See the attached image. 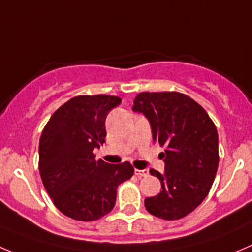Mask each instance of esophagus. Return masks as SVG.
<instances>
[{
    "label": "esophagus",
    "instance_id": "obj_1",
    "mask_svg": "<svg viewBox=\"0 0 252 252\" xmlns=\"http://www.w3.org/2000/svg\"><path fill=\"white\" fill-rule=\"evenodd\" d=\"M135 175H138L139 178H145V176L149 175V170L148 169H143V170H139V169H135Z\"/></svg>",
    "mask_w": 252,
    "mask_h": 252
}]
</instances>
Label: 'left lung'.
Wrapping results in <instances>:
<instances>
[{
    "label": "left lung",
    "mask_w": 252,
    "mask_h": 252,
    "mask_svg": "<svg viewBox=\"0 0 252 252\" xmlns=\"http://www.w3.org/2000/svg\"><path fill=\"white\" fill-rule=\"evenodd\" d=\"M134 112L143 113L153 140L165 147L163 174L150 169L161 183L157 196L147 197L145 209L164 220H178L203 203L219 165L218 130L199 103L179 92H142Z\"/></svg>",
    "instance_id": "8db88e82"
}]
</instances>
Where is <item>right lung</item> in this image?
I'll return each mask as SVG.
<instances>
[{"label":"right lung","mask_w":252,"mask_h":252,"mask_svg":"<svg viewBox=\"0 0 252 252\" xmlns=\"http://www.w3.org/2000/svg\"><path fill=\"white\" fill-rule=\"evenodd\" d=\"M122 99L78 95L61 105L39 139V174L56 208L78 221H94L113 210L118 185L130 179V163L95 160L105 142V118Z\"/></svg>","instance_id":"obj_1"}]
</instances>
